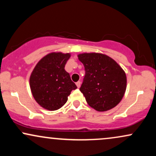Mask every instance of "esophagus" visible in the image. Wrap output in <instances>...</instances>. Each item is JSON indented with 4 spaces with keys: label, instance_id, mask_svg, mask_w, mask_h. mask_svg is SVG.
Segmentation results:
<instances>
[{
    "label": "esophagus",
    "instance_id": "1",
    "mask_svg": "<svg viewBox=\"0 0 156 156\" xmlns=\"http://www.w3.org/2000/svg\"><path fill=\"white\" fill-rule=\"evenodd\" d=\"M80 84H81V82H80V80H78V82H76V86L78 87V88H79V87H80Z\"/></svg>",
    "mask_w": 156,
    "mask_h": 156
}]
</instances>
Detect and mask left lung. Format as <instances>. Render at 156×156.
I'll return each mask as SVG.
<instances>
[{"mask_svg": "<svg viewBox=\"0 0 156 156\" xmlns=\"http://www.w3.org/2000/svg\"><path fill=\"white\" fill-rule=\"evenodd\" d=\"M85 69L80 91L89 106L105 112L117 105L126 89V75L120 66L108 55L82 53L78 55Z\"/></svg>", "mask_w": 156, "mask_h": 156, "instance_id": "1", "label": "left lung"}]
</instances>
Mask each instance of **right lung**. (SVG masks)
<instances>
[{"label": "right lung", "mask_w": 156, "mask_h": 156, "mask_svg": "<svg viewBox=\"0 0 156 156\" xmlns=\"http://www.w3.org/2000/svg\"><path fill=\"white\" fill-rule=\"evenodd\" d=\"M69 53H51L37 63L31 77L30 87L35 101L44 108L55 111L67 101V97L77 89L64 69Z\"/></svg>", "instance_id": "right-lung-1"}]
</instances>
